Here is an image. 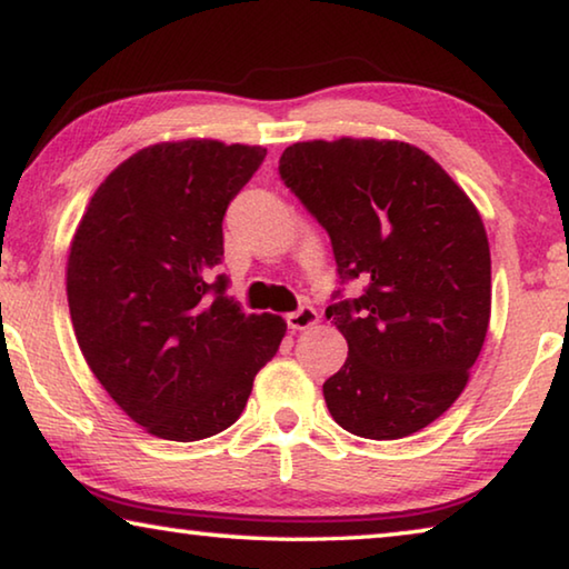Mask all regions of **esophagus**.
I'll list each match as a JSON object with an SVG mask.
<instances>
[{"instance_id":"obj_1","label":"esophagus","mask_w":569,"mask_h":569,"mask_svg":"<svg viewBox=\"0 0 569 569\" xmlns=\"http://www.w3.org/2000/svg\"><path fill=\"white\" fill-rule=\"evenodd\" d=\"M286 323H288V329H293V331H306V329H311L313 323H319V313H316L313 306H301L298 311L286 316Z\"/></svg>"}]
</instances>
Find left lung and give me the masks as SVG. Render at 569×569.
<instances>
[{"label": "left lung", "mask_w": 569, "mask_h": 569, "mask_svg": "<svg viewBox=\"0 0 569 569\" xmlns=\"http://www.w3.org/2000/svg\"><path fill=\"white\" fill-rule=\"evenodd\" d=\"M278 172L329 233L341 283H366L326 308L349 343L323 383L331 417L379 441L429 427L465 391L492 311L475 203L435 158L399 140L296 142Z\"/></svg>", "instance_id": "left-lung-1"}]
</instances>
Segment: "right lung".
<instances>
[{"label":"right lung","mask_w":569,"mask_h":569,"mask_svg":"<svg viewBox=\"0 0 569 569\" xmlns=\"http://www.w3.org/2000/svg\"><path fill=\"white\" fill-rule=\"evenodd\" d=\"M266 148L160 142L94 190L67 258V303L84 361L146 431L198 441L246 409L286 321L228 296L223 216Z\"/></svg>","instance_id":"right-lung-1"}]
</instances>
